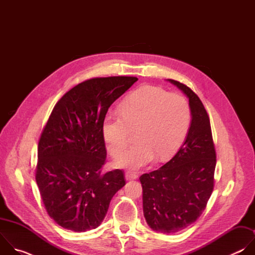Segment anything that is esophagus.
<instances>
[{
    "label": "esophagus",
    "mask_w": 255,
    "mask_h": 255,
    "mask_svg": "<svg viewBox=\"0 0 255 255\" xmlns=\"http://www.w3.org/2000/svg\"><path fill=\"white\" fill-rule=\"evenodd\" d=\"M138 177V175L135 172L132 171H126L125 173V178L126 180H132V179H136Z\"/></svg>",
    "instance_id": "34e87169"
}]
</instances>
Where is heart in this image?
Here are the masks:
<instances>
[{"mask_svg": "<svg viewBox=\"0 0 255 255\" xmlns=\"http://www.w3.org/2000/svg\"><path fill=\"white\" fill-rule=\"evenodd\" d=\"M192 121L188 100L153 86H144L130 94L121 105V113L105 116L103 135L108 150L116 155L127 146L131 129L139 128V142L119 154L115 164L138 169L152 162L157 154L165 159L183 145Z\"/></svg>", "mask_w": 255, "mask_h": 255, "instance_id": "heart-1", "label": "heart"}]
</instances>
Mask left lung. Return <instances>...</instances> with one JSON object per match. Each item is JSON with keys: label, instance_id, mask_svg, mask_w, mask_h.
<instances>
[{"label": "left lung", "instance_id": "left-lung-1", "mask_svg": "<svg viewBox=\"0 0 255 255\" xmlns=\"http://www.w3.org/2000/svg\"><path fill=\"white\" fill-rule=\"evenodd\" d=\"M189 99L191 126L184 144L163 166L140 176L143 214L160 233L186 229L201 216L214 189L216 151L210 119L199 97L186 85L167 80Z\"/></svg>", "mask_w": 255, "mask_h": 255}]
</instances>
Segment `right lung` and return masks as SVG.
<instances>
[{
  "label": "right lung",
  "mask_w": 255,
  "mask_h": 255,
  "mask_svg": "<svg viewBox=\"0 0 255 255\" xmlns=\"http://www.w3.org/2000/svg\"><path fill=\"white\" fill-rule=\"evenodd\" d=\"M134 77L88 80L54 106L41 133L36 166L48 215L61 227L86 232L101 225L124 173H102L107 151L103 123L108 109L137 82Z\"/></svg>",
  "instance_id": "add662e5"
}]
</instances>
